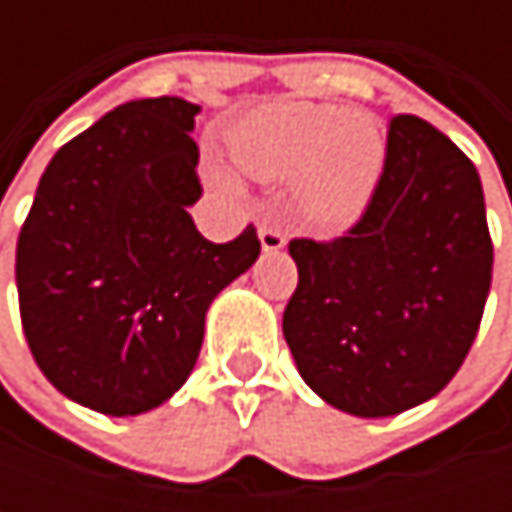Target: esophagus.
Listing matches in <instances>:
<instances>
[{
    "label": "esophagus",
    "instance_id": "esophagus-1",
    "mask_svg": "<svg viewBox=\"0 0 512 512\" xmlns=\"http://www.w3.org/2000/svg\"><path fill=\"white\" fill-rule=\"evenodd\" d=\"M257 237H260V246H263V252H281V249L287 246V237H284V231H281V228H275V225H260Z\"/></svg>",
    "mask_w": 512,
    "mask_h": 512
}]
</instances>
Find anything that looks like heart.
Listing matches in <instances>:
<instances>
[{"mask_svg":"<svg viewBox=\"0 0 512 512\" xmlns=\"http://www.w3.org/2000/svg\"><path fill=\"white\" fill-rule=\"evenodd\" d=\"M231 154L257 180H296L302 210L320 225H344L367 204L385 159V139L373 118L347 106L275 100L246 115ZM210 177L237 192L240 183L225 168Z\"/></svg>","mask_w":512,"mask_h":512,"instance_id":"1","label":"heart"}]
</instances>
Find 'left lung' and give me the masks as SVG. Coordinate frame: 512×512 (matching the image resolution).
<instances>
[{"label": "left lung", "instance_id": "left-lung-1", "mask_svg": "<svg viewBox=\"0 0 512 512\" xmlns=\"http://www.w3.org/2000/svg\"><path fill=\"white\" fill-rule=\"evenodd\" d=\"M299 284L284 341L335 409L385 418L436 397L460 370L492 284L477 168L418 115L388 121L382 174L335 240H290Z\"/></svg>", "mask_w": 512, "mask_h": 512}]
</instances>
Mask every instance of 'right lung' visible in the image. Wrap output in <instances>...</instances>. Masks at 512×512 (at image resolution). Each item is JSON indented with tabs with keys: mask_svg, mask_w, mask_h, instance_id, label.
Returning <instances> with one entry per match:
<instances>
[{
	"mask_svg": "<svg viewBox=\"0 0 512 512\" xmlns=\"http://www.w3.org/2000/svg\"><path fill=\"white\" fill-rule=\"evenodd\" d=\"M198 106L133 100L47 165L17 240L29 350L52 385L103 415L165 403L192 373L216 293L260 255L255 225L231 243L198 234Z\"/></svg>",
	"mask_w": 512,
	"mask_h": 512,
	"instance_id": "obj_1",
	"label": "right lung"
}]
</instances>
